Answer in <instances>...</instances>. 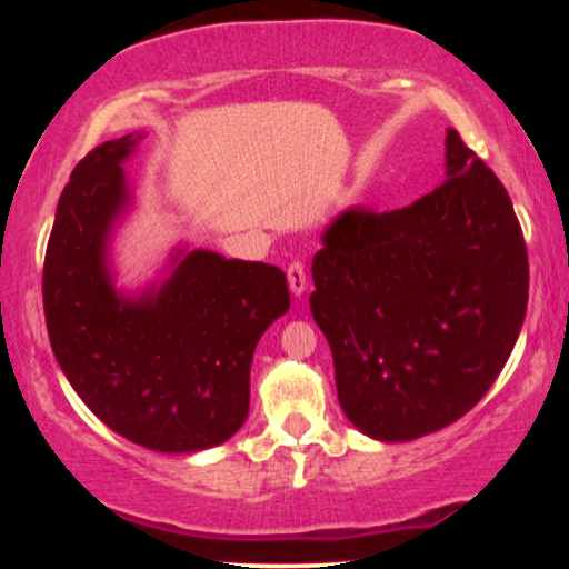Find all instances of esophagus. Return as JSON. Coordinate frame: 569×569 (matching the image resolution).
Wrapping results in <instances>:
<instances>
[{"mask_svg": "<svg viewBox=\"0 0 569 569\" xmlns=\"http://www.w3.org/2000/svg\"><path fill=\"white\" fill-rule=\"evenodd\" d=\"M287 282H290V290L295 295H302L308 287V271H306V263L302 261H292L290 267H287Z\"/></svg>", "mask_w": 569, "mask_h": 569, "instance_id": "34e87169", "label": "esophagus"}]
</instances>
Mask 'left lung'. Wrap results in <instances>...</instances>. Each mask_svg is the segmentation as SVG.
Segmentation results:
<instances>
[{
	"label": "left lung",
	"instance_id": "left-lung-1",
	"mask_svg": "<svg viewBox=\"0 0 569 569\" xmlns=\"http://www.w3.org/2000/svg\"><path fill=\"white\" fill-rule=\"evenodd\" d=\"M448 181L393 212L352 207L323 232L310 313L339 403L376 440H415L477 407L516 347L528 253L512 201L456 129Z\"/></svg>",
	"mask_w": 569,
	"mask_h": 569
}]
</instances>
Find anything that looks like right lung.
<instances>
[{"label": "right lung", "mask_w": 569, "mask_h": 569, "mask_svg": "<svg viewBox=\"0 0 569 569\" xmlns=\"http://www.w3.org/2000/svg\"><path fill=\"white\" fill-rule=\"evenodd\" d=\"M137 139L98 144L61 191L43 261L51 349L100 422L160 453L220 446L251 401L261 333L287 313L279 267L191 251L160 290L116 295L106 240L127 204L121 162Z\"/></svg>", "instance_id": "1"}]
</instances>
